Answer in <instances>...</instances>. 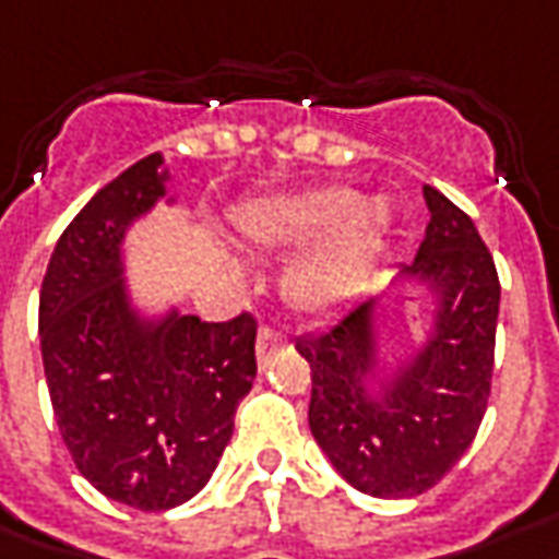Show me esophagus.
<instances>
[{
    "mask_svg": "<svg viewBox=\"0 0 559 559\" xmlns=\"http://www.w3.org/2000/svg\"><path fill=\"white\" fill-rule=\"evenodd\" d=\"M281 348H284V340H281L275 330L263 328L260 333H257V360H260V367H269Z\"/></svg>",
    "mask_w": 559,
    "mask_h": 559,
    "instance_id": "obj_1",
    "label": "esophagus"
}]
</instances>
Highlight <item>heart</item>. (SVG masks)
<instances>
[{"label":"heart","mask_w":559,"mask_h":559,"mask_svg":"<svg viewBox=\"0 0 559 559\" xmlns=\"http://www.w3.org/2000/svg\"><path fill=\"white\" fill-rule=\"evenodd\" d=\"M394 226L385 195L358 199L348 186H314L302 192L265 195L245 204L231 229L260 253L309 248L287 265L281 278L284 302L296 314H330L367 287L382 260Z\"/></svg>","instance_id":"heart-1"}]
</instances>
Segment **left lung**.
<instances>
[{"label": "left lung", "mask_w": 559, "mask_h": 559, "mask_svg": "<svg viewBox=\"0 0 559 559\" xmlns=\"http://www.w3.org/2000/svg\"><path fill=\"white\" fill-rule=\"evenodd\" d=\"M423 195V245L394 272L423 299V343L391 358L385 296H364L296 340L311 367V438L345 484L373 499L435 487L471 447L492 382L496 263L468 214L431 186Z\"/></svg>", "instance_id": "obj_1"}]
</instances>
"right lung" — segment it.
Masks as SVG:
<instances>
[{"mask_svg":"<svg viewBox=\"0 0 559 559\" xmlns=\"http://www.w3.org/2000/svg\"><path fill=\"white\" fill-rule=\"evenodd\" d=\"M152 152L106 183L57 241L39 294V343L60 438L106 499L140 511L189 502L214 474L257 379V324H207L143 306L128 231L170 195Z\"/></svg>","mask_w":559,"mask_h":559,"instance_id":"1","label":"right lung"}]
</instances>
